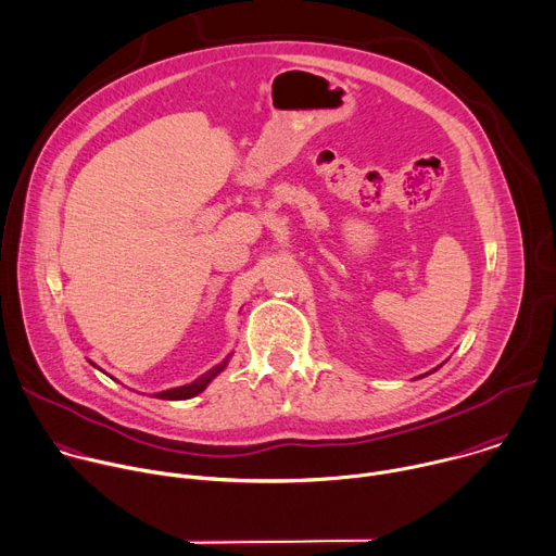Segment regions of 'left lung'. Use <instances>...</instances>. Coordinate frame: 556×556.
<instances>
[{
	"mask_svg": "<svg viewBox=\"0 0 556 556\" xmlns=\"http://www.w3.org/2000/svg\"><path fill=\"white\" fill-rule=\"evenodd\" d=\"M438 368H440V366H438ZM438 368H435V370H438ZM427 375H429V372H427Z\"/></svg>",
	"mask_w": 556,
	"mask_h": 556,
	"instance_id": "8db88e82",
	"label": "left lung"
}]
</instances>
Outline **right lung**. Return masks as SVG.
I'll return each mask as SVG.
<instances>
[{"mask_svg": "<svg viewBox=\"0 0 556 556\" xmlns=\"http://www.w3.org/2000/svg\"><path fill=\"white\" fill-rule=\"evenodd\" d=\"M230 357L232 355H228L224 362L220 364H216L214 368H210L207 372H203L199 379H194L192 383H186V386H179V388H170V390H164V392H157V394H153V396H157V399H164V401H186V399H192V396H197V394H201L205 388H207V383L224 370L226 366H228V362H230Z\"/></svg>", "mask_w": 556, "mask_h": 556, "instance_id": "right-lung-1", "label": "right lung"}]
</instances>
